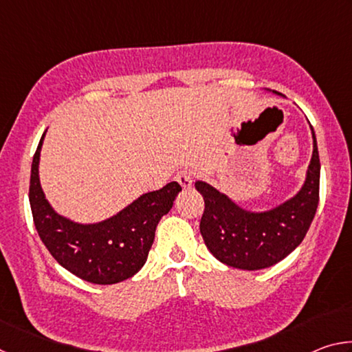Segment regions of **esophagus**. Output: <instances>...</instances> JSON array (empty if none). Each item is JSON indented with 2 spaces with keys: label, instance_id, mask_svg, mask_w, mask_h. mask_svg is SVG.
Returning <instances> with one entry per match:
<instances>
[{
  "label": "esophagus",
  "instance_id": "obj_1",
  "mask_svg": "<svg viewBox=\"0 0 352 352\" xmlns=\"http://www.w3.org/2000/svg\"><path fill=\"white\" fill-rule=\"evenodd\" d=\"M175 180L180 183V186L182 188H190L192 186V182H194V175H192V172L190 170H188V169H183V170H180V172H177V175H175Z\"/></svg>",
  "mask_w": 352,
  "mask_h": 352
}]
</instances>
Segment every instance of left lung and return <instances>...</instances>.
<instances>
[{
    "label": "left lung",
    "instance_id": "left-lung-1",
    "mask_svg": "<svg viewBox=\"0 0 352 352\" xmlns=\"http://www.w3.org/2000/svg\"><path fill=\"white\" fill-rule=\"evenodd\" d=\"M311 130L314 151L305 183L294 197L270 210H245L210 183L195 182V189L205 200L200 233L206 248L222 264L241 270L267 269L289 256L305 239L320 192L318 147L312 126Z\"/></svg>",
    "mask_w": 352,
    "mask_h": 352
}]
</instances>
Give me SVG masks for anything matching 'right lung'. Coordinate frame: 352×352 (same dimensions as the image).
<instances>
[{"label":"right lung","mask_w":352,"mask_h":352,"mask_svg":"<svg viewBox=\"0 0 352 352\" xmlns=\"http://www.w3.org/2000/svg\"><path fill=\"white\" fill-rule=\"evenodd\" d=\"M45 135L34 155L29 186V204L41 242L63 269L83 281L107 285L132 278L146 264L157 225L174 206L182 186L170 182L142 194L100 222H74L58 214L41 189L38 166Z\"/></svg>","instance_id":"add662e5"}]
</instances>
